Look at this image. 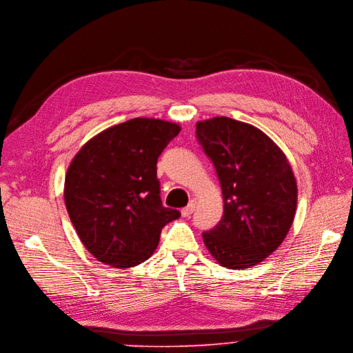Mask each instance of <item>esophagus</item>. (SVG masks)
Returning a JSON list of instances; mask_svg holds the SVG:
<instances>
[{
    "mask_svg": "<svg viewBox=\"0 0 353 353\" xmlns=\"http://www.w3.org/2000/svg\"><path fill=\"white\" fill-rule=\"evenodd\" d=\"M194 208H196V201H190L186 208L181 209V216H183V218L190 216V214H192L193 210H194Z\"/></svg>",
    "mask_w": 353,
    "mask_h": 353,
    "instance_id": "1",
    "label": "esophagus"
}]
</instances>
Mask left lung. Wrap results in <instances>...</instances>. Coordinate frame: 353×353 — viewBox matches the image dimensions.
Masks as SVG:
<instances>
[{"mask_svg":"<svg viewBox=\"0 0 353 353\" xmlns=\"http://www.w3.org/2000/svg\"><path fill=\"white\" fill-rule=\"evenodd\" d=\"M196 137L219 177L223 216L203 232L226 268L256 265L277 250L294 221L297 183L280 147L254 125L228 117L196 124Z\"/></svg>","mask_w":353,"mask_h":353,"instance_id":"1","label":"left lung"}]
</instances>
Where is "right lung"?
Instances as JSON below:
<instances>
[{"label": "right lung", "instance_id": "obj_1", "mask_svg": "<svg viewBox=\"0 0 353 353\" xmlns=\"http://www.w3.org/2000/svg\"><path fill=\"white\" fill-rule=\"evenodd\" d=\"M180 125L134 118L106 128L76 154L65 179L69 218L85 248L115 268L144 263L161 229L180 216L160 199L157 160Z\"/></svg>", "mask_w": 353, "mask_h": 353}]
</instances>
